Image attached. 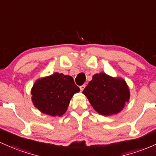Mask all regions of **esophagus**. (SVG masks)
Returning <instances> with one entry per match:
<instances>
[{
  "label": "esophagus",
  "mask_w": 156,
  "mask_h": 156,
  "mask_svg": "<svg viewBox=\"0 0 156 156\" xmlns=\"http://www.w3.org/2000/svg\"><path fill=\"white\" fill-rule=\"evenodd\" d=\"M85 87H86V85H85V84H83V85H81V86H80V90H81V92L83 91V90H84Z\"/></svg>",
  "instance_id": "obj_1"
}]
</instances>
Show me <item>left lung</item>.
I'll return each mask as SVG.
<instances>
[{"label":"left lung","mask_w":156,"mask_h":156,"mask_svg":"<svg viewBox=\"0 0 156 156\" xmlns=\"http://www.w3.org/2000/svg\"><path fill=\"white\" fill-rule=\"evenodd\" d=\"M83 94L94 109L105 116L121 112L130 96L129 87L123 78H113L104 73L92 76Z\"/></svg>","instance_id":"1"}]
</instances>
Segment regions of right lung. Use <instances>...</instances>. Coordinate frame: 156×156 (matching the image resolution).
Wrapping results in <instances>:
<instances>
[{
	"instance_id": "1",
	"label": "right lung",
	"mask_w": 156,
	"mask_h": 156,
	"mask_svg": "<svg viewBox=\"0 0 156 156\" xmlns=\"http://www.w3.org/2000/svg\"><path fill=\"white\" fill-rule=\"evenodd\" d=\"M80 91L73 78L63 73H55L37 79L31 90L34 106L42 113L61 116L67 110L70 100Z\"/></svg>"
}]
</instances>
